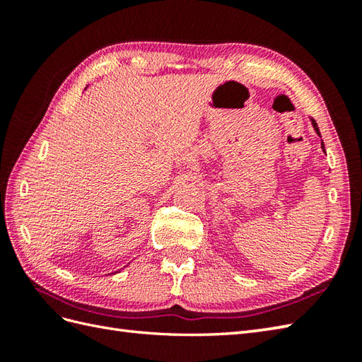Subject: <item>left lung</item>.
<instances>
[{"label": "left lung", "mask_w": 362, "mask_h": 362, "mask_svg": "<svg viewBox=\"0 0 362 362\" xmlns=\"http://www.w3.org/2000/svg\"><path fill=\"white\" fill-rule=\"evenodd\" d=\"M311 122H313V127H314V130H316V134L320 136V132H319V127H317V122L314 121V119H311ZM322 149L325 151V148H324V143H322Z\"/></svg>", "instance_id": "8db88e82"}]
</instances>
